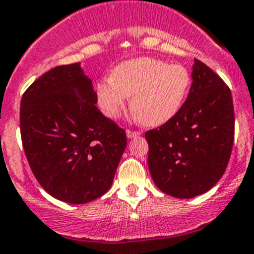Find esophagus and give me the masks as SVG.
<instances>
[{
    "mask_svg": "<svg viewBox=\"0 0 254 254\" xmlns=\"http://www.w3.org/2000/svg\"><path fill=\"white\" fill-rule=\"evenodd\" d=\"M127 138H135L141 135V131H134V130H127Z\"/></svg>",
    "mask_w": 254,
    "mask_h": 254,
    "instance_id": "1",
    "label": "esophagus"
}]
</instances>
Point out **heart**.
<instances>
[{
    "mask_svg": "<svg viewBox=\"0 0 254 254\" xmlns=\"http://www.w3.org/2000/svg\"><path fill=\"white\" fill-rule=\"evenodd\" d=\"M191 78L183 65L156 59H133L119 64L112 77L96 83V99L102 112L116 119L131 96L130 108L146 127H162L184 106Z\"/></svg>",
    "mask_w": 254,
    "mask_h": 254,
    "instance_id": "obj_1",
    "label": "heart"
}]
</instances>
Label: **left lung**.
Listing matches in <instances>:
<instances>
[{"label":"left lung","instance_id":"8db88e82","mask_svg":"<svg viewBox=\"0 0 254 254\" xmlns=\"http://www.w3.org/2000/svg\"><path fill=\"white\" fill-rule=\"evenodd\" d=\"M191 87L176 116L146 131L147 164L160 190L191 198L223 176L235 134L231 90L207 65L194 60Z\"/></svg>","mask_w":254,"mask_h":254}]
</instances>
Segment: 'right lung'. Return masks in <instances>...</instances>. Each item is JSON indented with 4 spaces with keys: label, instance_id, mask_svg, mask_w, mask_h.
I'll list each match as a JSON object with an SVG mask.
<instances>
[{
    "label": "right lung",
    "instance_id": "add662e5",
    "mask_svg": "<svg viewBox=\"0 0 254 254\" xmlns=\"http://www.w3.org/2000/svg\"><path fill=\"white\" fill-rule=\"evenodd\" d=\"M80 63L56 66L20 100V135L36 180L67 203H87L109 190L127 134L103 116Z\"/></svg>",
    "mask_w": 254,
    "mask_h": 254
}]
</instances>
